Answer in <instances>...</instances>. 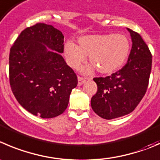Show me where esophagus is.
<instances>
[{
	"mask_svg": "<svg viewBox=\"0 0 160 160\" xmlns=\"http://www.w3.org/2000/svg\"><path fill=\"white\" fill-rule=\"evenodd\" d=\"M85 81H86V79H85L84 77H80V76H79L78 77V85L79 86H80V85L83 84Z\"/></svg>",
	"mask_w": 160,
	"mask_h": 160,
	"instance_id": "esophagus-1",
	"label": "esophagus"
}]
</instances>
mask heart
Listing matches in <instances>:
<instances>
[{"label":"heart","instance_id":"b5f03b06","mask_svg":"<svg viewBox=\"0 0 160 160\" xmlns=\"http://www.w3.org/2000/svg\"><path fill=\"white\" fill-rule=\"evenodd\" d=\"M78 45L68 41L65 44V56L68 64L77 68L89 55V62L99 72L111 73L124 62L131 44L123 34H97L81 37Z\"/></svg>","mask_w":160,"mask_h":160}]
</instances>
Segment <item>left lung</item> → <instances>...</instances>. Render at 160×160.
<instances>
[{
    "mask_svg": "<svg viewBox=\"0 0 160 160\" xmlns=\"http://www.w3.org/2000/svg\"><path fill=\"white\" fill-rule=\"evenodd\" d=\"M128 29L133 42L128 63L112 75L93 79L98 91L91 98V108L105 119L120 117L134 111L148 86L151 52L140 34Z\"/></svg>",
    "mask_w": 160,
    "mask_h": 160,
    "instance_id": "8db88e82",
    "label": "left lung"
}]
</instances>
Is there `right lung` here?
<instances>
[{"mask_svg": "<svg viewBox=\"0 0 160 160\" xmlns=\"http://www.w3.org/2000/svg\"><path fill=\"white\" fill-rule=\"evenodd\" d=\"M63 43L61 31L37 23L22 31L10 49L12 93L34 116L53 118L64 112L71 91L78 83L77 74L60 55L64 52Z\"/></svg>", "mask_w": 160, "mask_h": 160, "instance_id": "add662e5", "label": "right lung"}]
</instances>
